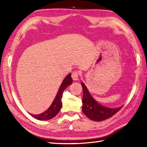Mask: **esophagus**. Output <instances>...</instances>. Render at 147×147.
Instances as JSON below:
<instances>
[{
	"mask_svg": "<svg viewBox=\"0 0 147 147\" xmlns=\"http://www.w3.org/2000/svg\"><path fill=\"white\" fill-rule=\"evenodd\" d=\"M79 75H80L79 71H73V73H72V74H71L72 79H73L74 81L78 80V79H79Z\"/></svg>",
	"mask_w": 147,
	"mask_h": 147,
	"instance_id": "obj_1",
	"label": "esophagus"
}]
</instances>
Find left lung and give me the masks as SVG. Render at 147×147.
<instances>
[{"instance_id": "1", "label": "left lung", "mask_w": 147, "mask_h": 147, "mask_svg": "<svg viewBox=\"0 0 147 147\" xmlns=\"http://www.w3.org/2000/svg\"><path fill=\"white\" fill-rule=\"evenodd\" d=\"M82 86L83 90L82 111L83 113L91 120L95 121H104L111 117L122 108L121 107L112 109L100 105L96 102L90 94L85 84L82 83Z\"/></svg>"}]
</instances>
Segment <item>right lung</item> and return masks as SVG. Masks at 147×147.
Masks as SVG:
<instances>
[{
    "label": "right lung",
    "mask_w": 147,
    "mask_h": 147,
    "mask_svg": "<svg viewBox=\"0 0 147 147\" xmlns=\"http://www.w3.org/2000/svg\"><path fill=\"white\" fill-rule=\"evenodd\" d=\"M71 74L69 73L68 75L65 78L64 80L62 82L60 88L59 89V91L57 93L55 98H54V101L52 103L50 107L43 113L34 115L30 114L32 117L38 120H49L51 119L54 117L56 115L58 114V112L60 111L62 107V101L61 99L62 98V93H63L64 90L65 89L67 86H69L71 84L73 83V80L71 78Z\"/></svg>",
    "instance_id": "1"
}]
</instances>
